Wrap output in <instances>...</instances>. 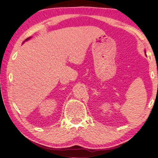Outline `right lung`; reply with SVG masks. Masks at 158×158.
I'll return each mask as SVG.
<instances>
[{
  "mask_svg": "<svg viewBox=\"0 0 158 158\" xmlns=\"http://www.w3.org/2000/svg\"><path fill=\"white\" fill-rule=\"evenodd\" d=\"M27 40H28V39H27Z\"/></svg>",
  "mask_w": 158,
  "mask_h": 158,
  "instance_id": "add662e5",
  "label": "right lung"
}]
</instances>
